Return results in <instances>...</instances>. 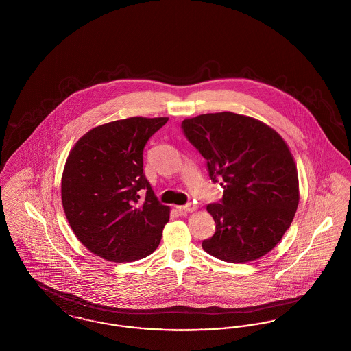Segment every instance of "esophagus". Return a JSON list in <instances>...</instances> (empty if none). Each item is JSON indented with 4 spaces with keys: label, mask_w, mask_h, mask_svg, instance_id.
<instances>
[{
    "label": "esophagus",
    "mask_w": 351,
    "mask_h": 351,
    "mask_svg": "<svg viewBox=\"0 0 351 351\" xmlns=\"http://www.w3.org/2000/svg\"><path fill=\"white\" fill-rule=\"evenodd\" d=\"M178 209H179V212L192 213V212H195V210L197 209V205H196V204H193V202H189V204L183 205V206H178Z\"/></svg>",
    "instance_id": "esophagus-1"
}]
</instances>
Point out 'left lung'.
<instances>
[{"label":"left lung","instance_id":"8db88e82","mask_svg":"<svg viewBox=\"0 0 351 351\" xmlns=\"http://www.w3.org/2000/svg\"><path fill=\"white\" fill-rule=\"evenodd\" d=\"M182 128L223 188L222 200L206 206L216 233L202 249L230 263L262 258L280 242L300 200L288 145L262 121L232 112L185 118Z\"/></svg>","mask_w":351,"mask_h":351}]
</instances>
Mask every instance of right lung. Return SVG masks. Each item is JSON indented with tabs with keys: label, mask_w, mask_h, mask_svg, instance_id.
<instances>
[{
	"label": "right lung",
	"mask_w": 351,
	"mask_h": 351,
	"mask_svg": "<svg viewBox=\"0 0 351 351\" xmlns=\"http://www.w3.org/2000/svg\"><path fill=\"white\" fill-rule=\"evenodd\" d=\"M167 117H130L93 128L69 151L62 202L72 232L109 262L149 256L160 243L169 206L143 173V149ZM147 189L141 201L137 192Z\"/></svg>",
	"instance_id": "1"
}]
</instances>
